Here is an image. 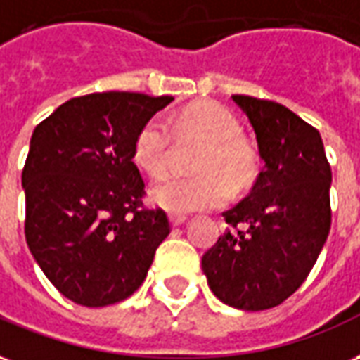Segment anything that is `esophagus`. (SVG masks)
Instances as JSON below:
<instances>
[{
  "label": "esophagus",
  "instance_id": "1",
  "mask_svg": "<svg viewBox=\"0 0 360 360\" xmlns=\"http://www.w3.org/2000/svg\"><path fill=\"white\" fill-rule=\"evenodd\" d=\"M169 219L172 226H182L184 222L188 220V217H186V214H178V212H170Z\"/></svg>",
  "mask_w": 360,
  "mask_h": 360
}]
</instances>
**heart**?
Instances as JSON below:
<instances>
[{
	"mask_svg": "<svg viewBox=\"0 0 360 360\" xmlns=\"http://www.w3.org/2000/svg\"><path fill=\"white\" fill-rule=\"evenodd\" d=\"M176 136L182 141H199L193 170L198 176H169L151 186L155 205L172 212L214 209L228 199L227 186L240 191L253 180L255 153L240 136L234 115L217 103H198L176 119ZM172 151V132L159 117L149 119L136 136L134 159L151 176L167 170Z\"/></svg>",
	"mask_w": 360,
	"mask_h": 360,
	"instance_id": "b5f03b06",
	"label": "heart"
}]
</instances>
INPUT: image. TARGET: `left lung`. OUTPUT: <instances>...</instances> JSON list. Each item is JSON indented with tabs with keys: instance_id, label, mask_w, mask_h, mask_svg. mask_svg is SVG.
<instances>
[{
	"instance_id": "1",
	"label": "left lung",
	"mask_w": 360,
	"mask_h": 360,
	"mask_svg": "<svg viewBox=\"0 0 360 360\" xmlns=\"http://www.w3.org/2000/svg\"><path fill=\"white\" fill-rule=\"evenodd\" d=\"M263 161L245 199L222 217L224 232L201 259L217 297L240 311L280 305L305 282L326 243L332 170L319 130L288 107L232 96Z\"/></svg>"
}]
</instances>
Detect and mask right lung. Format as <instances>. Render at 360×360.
<instances>
[{
    "label": "right lung",
    "instance_id": "add662e5",
    "mask_svg": "<svg viewBox=\"0 0 360 360\" xmlns=\"http://www.w3.org/2000/svg\"><path fill=\"white\" fill-rule=\"evenodd\" d=\"M174 97L103 91L75 97L36 126L22 170L28 249L47 280L78 305L124 301L170 234L148 211L134 165L136 136Z\"/></svg>",
    "mask_w": 360,
    "mask_h": 360
}]
</instances>
